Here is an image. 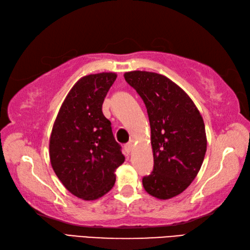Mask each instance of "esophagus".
<instances>
[{"instance_id": "obj_1", "label": "esophagus", "mask_w": 250, "mask_h": 250, "mask_svg": "<svg viewBox=\"0 0 250 250\" xmlns=\"http://www.w3.org/2000/svg\"><path fill=\"white\" fill-rule=\"evenodd\" d=\"M132 148H133V144L131 143V142H129V143H126L125 145H124V149H125V151L127 154H129L130 151L132 150Z\"/></svg>"}]
</instances>
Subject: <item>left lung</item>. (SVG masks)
I'll list each match as a JSON object with an SVG mask.
<instances>
[{
  "label": "left lung",
  "mask_w": 250,
  "mask_h": 250,
  "mask_svg": "<svg viewBox=\"0 0 250 250\" xmlns=\"http://www.w3.org/2000/svg\"><path fill=\"white\" fill-rule=\"evenodd\" d=\"M125 81L147 109L154 169L142 184L149 195L169 199L179 195L197 176L207 150L202 114L184 90L167 76L131 71Z\"/></svg>",
  "instance_id": "left-lung-1"
}]
</instances>
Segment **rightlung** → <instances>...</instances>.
Wrapping results in <instances>:
<instances>
[{
	"label": "right lung",
	"instance_id": "add662e5",
	"mask_svg": "<svg viewBox=\"0 0 250 250\" xmlns=\"http://www.w3.org/2000/svg\"><path fill=\"white\" fill-rule=\"evenodd\" d=\"M117 74L103 72L82 77L59 109L50 138L55 174L73 195L83 200L104 196L125 161L102 106Z\"/></svg>",
	"mask_w": 250,
	"mask_h": 250
}]
</instances>
